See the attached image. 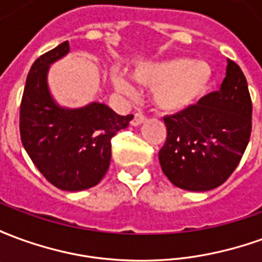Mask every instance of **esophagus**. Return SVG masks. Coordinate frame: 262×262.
<instances>
[{"label": "esophagus", "instance_id": "34e87169", "mask_svg": "<svg viewBox=\"0 0 262 262\" xmlns=\"http://www.w3.org/2000/svg\"><path fill=\"white\" fill-rule=\"evenodd\" d=\"M146 120V116L143 114H135V116H133V119H132V125L133 126H139L142 125L143 122Z\"/></svg>", "mask_w": 262, "mask_h": 262}]
</instances>
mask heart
Here are the masks:
<instances>
[{
    "mask_svg": "<svg viewBox=\"0 0 262 262\" xmlns=\"http://www.w3.org/2000/svg\"><path fill=\"white\" fill-rule=\"evenodd\" d=\"M133 78L153 88L151 99L164 114H180L192 108L202 99L213 81V70L203 60L185 57L150 61L133 70ZM111 81L122 94L133 95L135 86L119 71H112Z\"/></svg>",
    "mask_w": 262,
    "mask_h": 262,
    "instance_id": "obj_1",
    "label": "heart"
}]
</instances>
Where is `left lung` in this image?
Masks as SVG:
<instances>
[{
  "label": "left lung",
  "mask_w": 262,
  "mask_h": 262,
  "mask_svg": "<svg viewBox=\"0 0 262 262\" xmlns=\"http://www.w3.org/2000/svg\"><path fill=\"white\" fill-rule=\"evenodd\" d=\"M253 103L242 69L227 59L219 91L192 108L165 116L167 140L159 153L161 170L176 187L202 192L231 176L251 135Z\"/></svg>",
  "instance_id": "8db88e82"
}]
</instances>
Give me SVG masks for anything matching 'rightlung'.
Listing matches in <instances>:
<instances>
[{
    "mask_svg": "<svg viewBox=\"0 0 262 262\" xmlns=\"http://www.w3.org/2000/svg\"><path fill=\"white\" fill-rule=\"evenodd\" d=\"M70 52L69 42L42 54L26 78L19 114L20 140L43 177L63 191L95 187L111 163V139L129 125L108 105L91 102L63 108L50 94V66Z\"/></svg>",
    "mask_w": 262,
    "mask_h": 262,
    "instance_id": "right-lung-1",
    "label": "right lung"
}]
</instances>
